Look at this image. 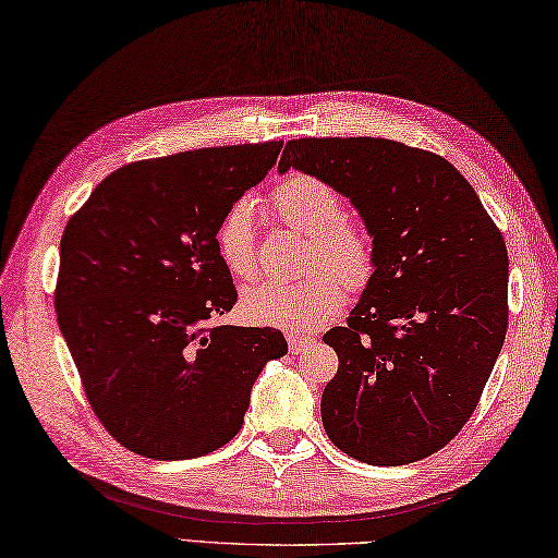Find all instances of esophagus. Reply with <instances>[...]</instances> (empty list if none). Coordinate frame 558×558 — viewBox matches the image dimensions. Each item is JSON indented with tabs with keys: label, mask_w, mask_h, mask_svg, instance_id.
I'll return each mask as SVG.
<instances>
[{
	"label": "esophagus",
	"mask_w": 558,
	"mask_h": 558,
	"mask_svg": "<svg viewBox=\"0 0 558 558\" xmlns=\"http://www.w3.org/2000/svg\"><path fill=\"white\" fill-rule=\"evenodd\" d=\"M289 339V349L291 354H301V351L308 349L313 344V337H305V335H295V332H289L287 335Z\"/></svg>",
	"instance_id": "34e87169"
}]
</instances>
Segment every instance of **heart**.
I'll use <instances>...</instances> for the list:
<instances>
[{"label": "heart", "mask_w": 558, "mask_h": 558, "mask_svg": "<svg viewBox=\"0 0 558 558\" xmlns=\"http://www.w3.org/2000/svg\"><path fill=\"white\" fill-rule=\"evenodd\" d=\"M269 204L291 229L311 235L308 267H323L301 281H267L243 295V311L253 323L311 332L327 323L344 303L347 289H363L373 279L375 253L368 233L344 219V199L325 180L305 173L289 175L271 190ZM253 207L233 202L216 226V253L231 275L250 279L257 271Z\"/></svg>", "instance_id": "1"}]
</instances>
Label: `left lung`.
<instances>
[{"mask_svg":"<svg viewBox=\"0 0 558 558\" xmlns=\"http://www.w3.org/2000/svg\"><path fill=\"white\" fill-rule=\"evenodd\" d=\"M344 195L373 238L375 271L344 327L323 426L354 460L395 468L458 436L508 327V253L474 187L446 158L375 136L291 140L279 173Z\"/></svg>","mask_w":558,"mask_h":558,"instance_id":"8db88e82","label":"left lung"}]
</instances>
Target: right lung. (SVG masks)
I'll return each instance as SVG.
<instances>
[{"mask_svg":"<svg viewBox=\"0 0 558 558\" xmlns=\"http://www.w3.org/2000/svg\"><path fill=\"white\" fill-rule=\"evenodd\" d=\"M283 142L211 146L122 166L62 233L54 311L100 424L154 460L202 458L243 426L275 327L214 325L238 293L216 226Z\"/></svg>","mask_w":558,"mask_h":558,"instance_id":"add662e5","label":"right lung"}]
</instances>
